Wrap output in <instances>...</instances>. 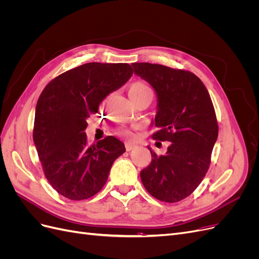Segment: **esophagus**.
I'll use <instances>...</instances> for the list:
<instances>
[{
  "label": "esophagus",
  "instance_id": "1",
  "mask_svg": "<svg viewBox=\"0 0 259 259\" xmlns=\"http://www.w3.org/2000/svg\"><path fill=\"white\" fill-rule=\"evenodd\" d=\"M134 147H135V145H134V144H132L131 142H126V143H125V148H126V150H127V151H131L132 149L134 148Z\"/></svg>",
  "mask_w": 259,
  "mask_h": 259
}]
</instances>
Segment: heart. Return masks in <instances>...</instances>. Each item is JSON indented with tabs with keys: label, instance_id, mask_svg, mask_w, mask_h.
<instances>
[{
	"label": "heart",
	"instance_id": "obj_1",
	"mask_svg": "<svg viewBox=\"0 0 259 259\" xmlns=\"http://www.w3.org/2000/svg\"><path fill=\"white\" fill-rule=\"evenodd\" d=\"M145 95H152V90L146 82L143 81H136L132 83L128 88V96L130 98L145 96ZM121 134L128 135V133L121 131Z\"/></svg>",
	"mask_w": 259,
	"mask_h": 259
}]
</instances>
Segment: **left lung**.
<instances>
[{"instance_id": "left-lung-1", "label": "left lung", "mask_w": 259, "mask_h": 259, "mask_svg": "<svg viewBox=\"0 0 259 259\" xmlns=\"http://www.w3.org/2000/svg\"><path fill=\"white\" fill-rule=\"evenodd\" d=\"M132 67L156 94L158 132L152 137L169 143L162 155L148 147L152 161L140 178L152 197L175 203L197 189L209 167L218 136L214 106L204 84L192 72L149 62Z\"/></svg>"}]
</instances>
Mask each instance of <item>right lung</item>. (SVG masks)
<instances>
[{"label":"right lung","instance_id":"right-lung-1","mask_svg":"<svg viewBox=\"0 0 259 259\" xmlns=\"http://www.w3.org/2000/svg\"><path fill=\"white\" fill-rule=\"evenodd\" d=\"M133 74L127 64L89 62L55 77L38 97L33 142L49 183L65 198L80 201L101 190L124 144L108 136L89 146L86 119Z\"/></svg>","mask_w":259,"mask_h":259}]
</instances>
